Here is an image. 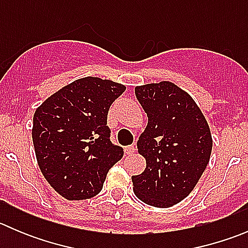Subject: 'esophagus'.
<instances>
[{"label":"esophagus","instance_id":"1","mask_svg":"<svg viewBox=\"0 0 248 248\" xmlns=\"http://www.w3.org/2000/svg\"><path fill=\"white\" fill-rule=\"evenodd\" d=\"M124 151H126L127 155H133L134 152H136V146H134V145H128V146L124 149Z\"/></svg>","mask_w":248,"mask_h":248}]
</instances>
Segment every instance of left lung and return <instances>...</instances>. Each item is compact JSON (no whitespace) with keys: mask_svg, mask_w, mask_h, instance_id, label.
<instances>
[{"mask_svg":"<svg viewBox=\"0 0 248 248\" xmlns=\"http://www.w3.org/2000/svg\"><path fill=\"white\" fill-rule=\"evenodd\" d=\"M147 126L138 151L146 168L132 176L134 193L145 204L169 207L186 198L206 169L212 138L191 96L169 81L136 87Z\"/></svg>","mask_w":248,"mask_h":248,"instance_id":"left-lung-1","label":"left lung"}]
</instances>
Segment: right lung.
Masks as SVG:
<instances>
[{
	"label": "right lung",
	"instance_id": "right-lung-1",
	"mask_svg": "<svg viewBox=\"0 0 248 248\" xmlns=\"http://www.w3.org/2000/svg\"><path fill=\"white\" fill-rule=\"evenodd\" d=\"M126 87L86 77L50 96L33 115L37 162L50 186L68 201L97 196L109 169L124 156L110 141L107 117Z\"/></svg>",
	"mask_w": 248,
	"mask_h": 248
}]
</instances>
